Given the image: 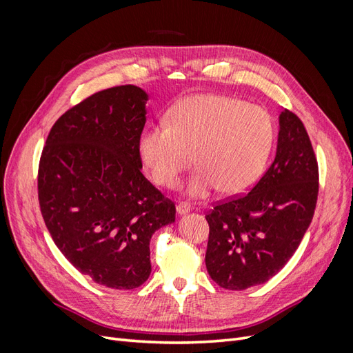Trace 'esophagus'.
Segmentation results:
<instances>
[{"mask_svg": "<svg viewBox=\"0 0 353 353\" xmlns=\"http://www.w3.org/2000/svg\"><path fill=\"white\" fill-rule=\"evenodd\" d=\"M191 209V205L190 203H187V201H181V203H178L176 205V212L179 213V215H184V213H188Z\"/></svg>", "mask_w": 353, "mask_h": 353, "instance_id": "obj_1", "label": "esophagus"}]
</instances>
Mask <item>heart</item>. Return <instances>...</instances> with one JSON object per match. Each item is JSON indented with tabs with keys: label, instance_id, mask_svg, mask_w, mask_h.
I'll use <instances>...</instances> for the list:
<instances>
[{
	"label": "heart",
	"instance_id": "b5f03b06",
	"mask_svg": "<svg viewBox=\"0 0 353 353\" xmlns=\"http://www.w3.org/2000/svg\"><path fill=\"white\" fill-rule=\"evenodd\" d=\"M274 122L259 105L216 94L191 95L169 112V125L143 132L138 150L154 183L174 188L193 165L188 193L206 197L221 188L240 194L263 172L274 144Z\"/></svg>",
	"mask_w": 353,
	"mask_h": 353
}]
</instances>
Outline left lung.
Segmentation results:
<instances>
[{"instance_id":"left-lung-1","label":"left lung","mask_w":353,"mask_h":353,"mask_svg":"<svg viewBox=\"0 0 353 353\" xmlns=\"http://www.w3.org/2000/svg\"><path fill=\"white\" fill-rule=\"evenodd\" d=\"M318 162L302 121L284 109L276 154L249 193L218 201L206 213V268L228 290L268 281L292 258L314 218Z\"/></svg>"}]
</instances>
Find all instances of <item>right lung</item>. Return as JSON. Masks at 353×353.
I'll list each match as a JSON object with an SVG mask.
<instances>
[{"instance_id": "1", "label": "right lung", "mask_w": 353, "mask_h": 353, "mask_svg": "<svg viewBox=\"0 0 353 353\" xmlns=\"http://www.w3.org/2000/svg\"><path fill=\"white\" fill-rule=\"evenodd\" d=\"M145 101L141 88L119 85L74 104L52 125L38 166L39 209L59 250L119 290L147 281L152 236L175 221V203L141 172Z\"/></svg>"}]
</instances>
